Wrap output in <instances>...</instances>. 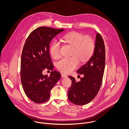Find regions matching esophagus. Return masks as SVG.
<instances>
[{
    "instance_id": "obj_1",
    "label": "esophagus",
    "mask_w": 129,
    "mask_h": 129,
    "mask_svg": "<svg viewBox=\"0 0 129 129\" xmlns=\"http://www.w3.org/2000/svg\"><path fill=\"white\" fill-rule=\"evenodd\" d=\"M67 75L66 74H63V73L61 74V77L63 78H66V77H67Z\"/></svg>"
}]
</instances>
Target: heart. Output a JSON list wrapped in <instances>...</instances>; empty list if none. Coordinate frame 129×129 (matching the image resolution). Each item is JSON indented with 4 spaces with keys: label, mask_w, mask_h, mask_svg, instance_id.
<instances>
[{
    "label": "heart",
    "mask_w": 129,
    "mask_h": 129,
    "mask_svg": "<svg viewBox=\"0 0 129 129\" xmlns=\"http://www.w3.org/2000/svg\"><path fill=\"white\" fill-rule=\"evenodd\" d=\"M63 41L73 47L71 55L72 56L64 57L57 62L56 67L59 71L65 73H69L78 67L82 62H86L91 56L95 49L93 40L90 37L84 35L77 32H72L62 37ZM60 43L54 41L50 46V53L54 59H58L60 56Z\"/></svg>",
    "instance_id": "b5f03b06"
}]
</instances>
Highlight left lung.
I'll use <instances>...</instances> for the list:
<instances>
[{
	"label": "left lung",
	"instance_id": "obj_1",
	"mask_svg": "<svg viewBox=\"0 0 129 129\" xmlns=\"http://www.w3.org/2000/svg\"><path fill=\"white\" fill-rule=\"evenodd\" d=\"M105 64V49L104 41L100 33L96 38L95 49L91 57L77 71L84 77L80 81L68 76L72 82L68 91L69 100L78 105H85L95 97L102 83Z\"/></svg>",
	"mask_w": 129,
	"mask_h": 129
}]
</instances>
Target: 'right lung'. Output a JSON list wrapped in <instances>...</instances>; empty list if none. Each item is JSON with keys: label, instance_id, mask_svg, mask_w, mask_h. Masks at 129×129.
I'll return each instance as SVG.
<instances>
[{"label": "right lung", "instance_id": "right-lung-1", "mask_svg": "<svg viewBox=\"0 0 129 129\" xmlns=\"http://www.w3.org/2000/svg\"><path fill=\"white\" fill-rule=\"evenodd\" d=\"M64 30L41 26L32 31L25 42L21 59V81L25 95L35 103L48 101L51 90L61 77L59 72L53 71L49 44ZM45 68L52 71L49 77L42 74Z\"/></svg>", "mask_w": 129, "mask_h": 129}]
</instances>
